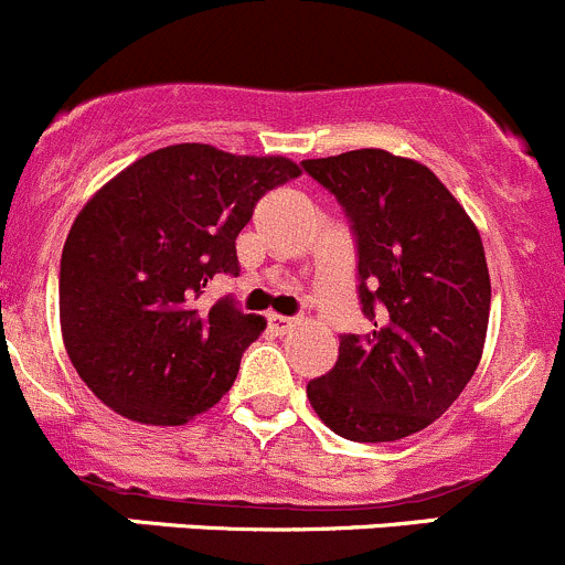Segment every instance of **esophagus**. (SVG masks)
<instances>
[{"instance_id": "obj_1", "label": "esophagus", "mask_w": 565, "mask_h": 565, "mask_svg": "<svg viewBox=\"0 0 565 565\" xmlns=\"http://www.w3.org/2000/svg\"><path fill=\"white\" fill-rule=\"evenodd\" d=\"M294 318H285V316H277V312H269V329L277 334H288L290 329H294Z\"/></svg>"}]
</instances>
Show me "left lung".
<instances>
[{
  "label": "left lung",
  "instance_id": "left-lung-1",
  "mask_svg": "<svg viewBox=\"0 0 565 565\" xmlns=\"http://www.w3.org/2000/svg\"><path fill=\"white\" fill-rule=\"evenodd\" d=\"M356 238L373 332L343 334L307 384L316 415L351 443H395L450 409L478 367L491 282L475 222L426 164L379 148L301 161Z\"/></svg>",
  "mask_w": 565,
  "mask_h": 565
}]
</instances>
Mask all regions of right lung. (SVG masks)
Instances as JSON below:
<instances>
[{"label":"right lung","instance_id":"1","mask_svg":"<svg viewBox=\"0 0 565 565\" xmlns=\"http://www.w3.org/2000/svg\"><path fill=\"white\" fill-rule=\"evenodd\" d=\"M296 175L285 156L183 142L87 200L60 260V327L95 398L145 426H183L220 404L266 321L200 296L216 275H238V233Z\"/></svg>","mask_w":565,"mask_h":565}]
</instances>
